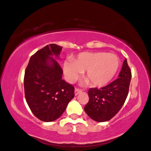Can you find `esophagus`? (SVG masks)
<instances>
[{
  "label": "esophagus",
  "instance_id": "34e87169",
  "mask_svg": "<svg viewBox=\"0 0 151 151\" xmlns=\"http://www.w3.org/2000/svg\"><path fill=\"white\" fill-rule=\"evenodd\" d=\"M81 91H82L81 89H78V88H75V96L78 95V94Z\"/></svg>",
  "mask_w": 151,
  "mask_h": 151
}]
</instances>
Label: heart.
I'll use <instances>...</instances> for the list:
<instances>
[{
	"label": "heart",
	"instance_id": "obj_1",
	"mask_svg": "<svg viewBox=\"0 0 151 151\" xmlns=\"http://www.w3.org/2000/svg\"><path fill=\"white\" fill-rule=\"evenodd\" d=\"M120 61L117 56L107 52H83L71 62L64 64V73L66 80L74 83L83 72L85 78L94 86L102 87L112 80L117 73Z\"/></svg>",
	"mask_w": 151,
	"mask_h": 151
}]
</instances>
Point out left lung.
I'll use <instances>...</instances> for the list:
<instances>
[{"mask_svg": "<svg viewBox=\"0 0 151 151\" xmlns=\"http://www.w3.org/2000/svg\"><path fill=\"white\" fill-rule=\"evenodd\" d=\"M131 78V70L125 59L118 78L100 89H89V100L84 108L87 115L98 122L107 121L115 116L127 97Z\"/></svg>", "mask_w": 151, "mask_h": 151, "instance_id": "8db88e82", "label": "left lung"}]
</instances>
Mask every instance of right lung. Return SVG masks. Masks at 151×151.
<instances>
[{"label":"right lung","mask_w":151,"mask_h":151,"mask_svg":"<svg viewBox=\"0 0 151 151\" xmlns=\"http://www.w3.org/2000/svg\"><path fill=\"white\" fill-rule=\"evenodd\" d=\"M62 49L47 45L31 56L25 70L26 102L36 117L45 122L59 118L75 96V87L62 79V69L51 57H58Z\"/></svg>","instance_id":"right-lung-1"}]
</instances>
